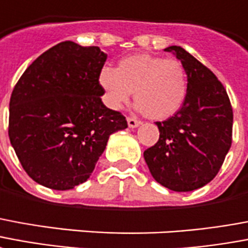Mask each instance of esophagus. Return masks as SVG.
<instances>
[{"instance_id":"34e87169","label":"esophagus","mask_w":248,"mask_h":248,"mask_svg":"<svg viewBox=\"0 0 248 248\" xmlns=\"http://www.w3.org/2000/svg\"><path fill=\"white\" fill-rule=\"evenodd\" d=\"M142 124L139 119L134 118V117H129L127 118V124H129V127H131V129H134V127H138L139 124Z\"/></svg>"}]
</instances>
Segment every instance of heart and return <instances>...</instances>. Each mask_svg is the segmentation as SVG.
<instances>
[{"instance_id": "obj_1", "label": "heart", "mask_w": 248, "mask_h": 248, "mask_svg": "<svg viewBox=\"0 0 248 248\" xmlns=\"http://www.w3.org/2000/svg\"><path fill=\"white\" fill-rule=\"evenodd\" d=\"M98 81L110 109H121L134 93L135 109L154 119L175 114L188 91L186 72L181 62L147 54L122 59L117 69L104 67Z\"/></svg>"}]
</instances>
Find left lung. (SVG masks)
<instances>
[{
	"label": "left lung",
	"mask_w": 248,
	"mask_h": 248,
	"mask_svg": "<svg viewBox=\"0 0 248 248\" xmlns=\"http://www.w3.org/2000/svg\"><path fill=\"white\" fill-rule=\"evenodd\" d=\"M164 51L184 65L188 91L181 109L156 122L159 140L143 156L159 184L190 192L216 177L232 147V104L216 75L183 47L170 46Z\"/></svg>",
	"instance_id": "8db88e82"
}]
</instances>
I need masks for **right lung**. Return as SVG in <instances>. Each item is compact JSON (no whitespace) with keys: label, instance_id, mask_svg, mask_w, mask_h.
I'll list each match as a JSON object with an SVG mask.
<instances>
[{"label":"right lung","instance_id":"add662e5","mask_svg":"<svg viewBox=\"0 0 248 248\" xmlns=\"http://www.w3.org/2000/svg\"><path fill=\"white\" fill-rule=\"evenodd\" d=\"M108 55L67 40L23 72L9 104V138L27 175L55 190L89 179L124 115L104 105L98 78Z\"/></svg>","mask_w":248,"mask_h":248}]
</instances>
